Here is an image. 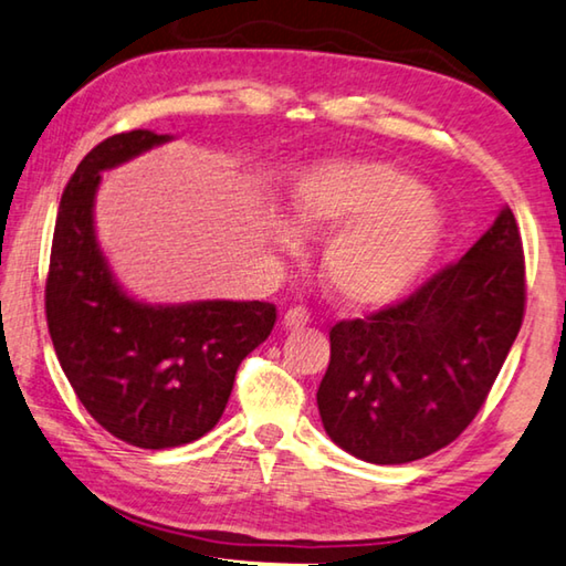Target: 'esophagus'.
I'll return each instance as SVG.
<instances>
[{
  "instance_id": "esophagus-1",
  "label": "esophagus",
  "mask_w": 566,
  "mask_h": 566,
  "mask_svg": "<svg viewBox=\"0 0 566 566\" xmlns=\"http://www.w3.org/2000/svg\"><path fill=\"white\" fill-rule=\"evenodd\" d=\"M308 321H311V313L305 311V308H301V305H295V308L285 311L283 328H303Z\"/></svg>"
}]
</instances>
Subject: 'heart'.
<instances>
[{
    "label": "heart",
    "instance_id": "b5f03b06",
    "mask_svg": "<svg viewBox=\"0 0 566 566\" xmlns=\"http://www.w3.org/2000/svg\"><path fill=\"white\" fill-rule=\"evenodd\" d=\"M295 228L305 235L333 233L321 253L328 293L348 308L391 303L437 255L443 218L426 185L396 165L331 160L313 165L291 190ZM273 218L268 238L295 250L301 235Z\"/></svg>",
    "mask_w": 566,
    "mask_h": 566
}]
</instances>
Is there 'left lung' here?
Returning <instances> with one entry per match:
<instances>
[{
	"mask_svg": "<svg viewBox=\"0 0 566 566\" xmlns=\"http://www.w3.org/2000/svg\"><path fill=\"white\" fill-rule=\"evenodd\" d=\"M524 250L514 212L409 298L331 328L318 386L328 437L368 464H409L474 421L524 318Z\"/></svg>",
	"mask_w": 566,
	"mask_h": 566,
	"instance_id": "obj_1",
	"label": "left lung"
}]
</instances>
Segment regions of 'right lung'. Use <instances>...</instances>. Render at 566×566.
I'll use <instances>...</instances> for the list:
<instances>
[{
    "instance_id": "right-lung-1",
    "label": "right lung",
    "mask_w": 566,
    "mask_h": 566,
    "mask_svg": "<svg viewBox=\"0 0 566 566\" xmlns=\"http://www.w3.org/2000/svg\"><path fill=\"white\" fill-rule=\"evenodd\" d=\"M133 129L85 155L62 192L44 308L54 354L102 429L140 449L190 443L220 421L240 360L271 336L263 301L143 303L129 295L97 243L102 172L170 143Z\"/></svg>"
}]
</instances>
